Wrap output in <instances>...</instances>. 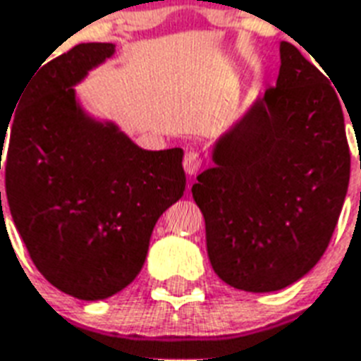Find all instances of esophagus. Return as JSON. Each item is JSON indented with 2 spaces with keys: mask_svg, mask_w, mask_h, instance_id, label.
I'll return each instance as SVG.
<instances>
[{
  "mask_svg": "<svg viewBox=\"0 0 361 361\" xmlns=\"http://www.w3.org/2000/svg\"><path fill=\"white\" fill-rule=\"evenodd\" d=\"M201 164L202 159L197 151H188L185 157H183V170H185V173H189V176H195V173L199 172V170H201Z\"/></svg>",
  "mask_w": 361,
  "mask_h": 361,
  "instance_id": "obj_1",
  "label": "esophagus"
}]
</instances>
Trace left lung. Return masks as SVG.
Masks as SVG:
<instances>
[{
    "label": "left lung",
    "instance_id": "obj_1",
    "mask_svg": "<svg viewBox=\"0 0 361 361\" xmlns=\"http://www.w3.org/2000/svg\"><path fill=\"white\" fill-rule=\"evenodd\" d=\"M276 87L221 133L193 199L216 276L271 293L302 279L329 245L350 180L338 90L289 42Z\"/></svg>",
    "mask_w": 361,
    "mask_h": 361
}]
</instances>
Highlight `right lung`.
<instances>
[{
    "label": "right lung",
    "mask_w": 361,
    "mask_h": 361,
    "mask_svg": "<svg viewBox=\"0 0 361 361\" xmlns=\"http://www.w3.org/2000/svg\"><path fill=\"white\" fill-rule=\"evenodd\" d=\"M113 55V44H80L39 66L0 128V170L11 130L13 221L39 274L80 300L109 298L137 277L154 224L185 191L180 147L145 151L80 105L74 85Z\"/></svg>",
    "instance_id": "add662e5"
}]
</instances>
